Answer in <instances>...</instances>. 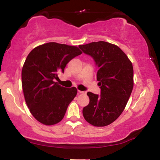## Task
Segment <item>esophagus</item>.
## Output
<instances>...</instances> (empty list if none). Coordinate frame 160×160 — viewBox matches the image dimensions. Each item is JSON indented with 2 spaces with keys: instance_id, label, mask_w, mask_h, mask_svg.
Returning a JSON list of instances; mask_svg holds the SVG:
<instances>
[{
  "instance_id": "1",
  "label": "esophagus",
  "mask_w": 160,
  "mask_h": 160,
  "mask_svg": "<svg viewBox=\"0 0 160 160\" xmlns=\"http://www.w3.org/2000/svg\"><path fill=\"white\" fill-rule=\"evenodd\" d=\"M78 93H86L85 91H78Z\"/></svg>"
}]
</instances>
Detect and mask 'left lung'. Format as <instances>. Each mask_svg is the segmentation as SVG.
Here are the masks:
<instances>
[{"label":"left lung","instance_id":"8db88e82","mask_svg":"<svg viewBox=\"0 0 160 160\" xmlns=\"http://www.w3.org/2000/svg\"><path fill=\"white\" fill-rule=\"evenodd\" d=\"M79 48L94 60L101 88L99 96L87 93L90 102L82 110L84 118L93 126H108L122 113L132 91V64L118 46L109 42H91Z\"/></svg>","mask_w":160,"mask_h":160}]
</instances>
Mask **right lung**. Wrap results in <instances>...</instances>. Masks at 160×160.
I'll return each mask as SVG.
<instances>
[{"label":"right lung","instance_id":"add662e5","mask_svg":"<svg viewBox=\"0 0 160 160\" xmlns=\"http://www.w3.org/2000/svg\"><path fill=\"white\" fill-rule=\"evenodd\" d=\"M78 47L49 42L37 47L27 56L22 69V86L30 112L40 123L53 125L62 120L78 90L67 88L55 80L74 57Z\"/></svg>","mask_w":160,"mask_h":160}]
</instances>
